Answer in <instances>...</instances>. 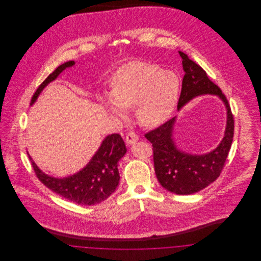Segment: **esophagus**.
<instances>
[{"instance_id":"obj_1","label":"esophagus","mask_w":261,"mask_h":261,"mask_svg":"<svg viewBox=\"0 0 261 261\" xmlns=\"http://www.w3.org/2000/svg\"><path fill=\"white\" fill-rule=\"evenodd\" d=\"M125 140H126V144L130 146V145H134L135 143L138 142L139 137H138L136 133H134V132H129V133L127 134Z\"/></svg>"}]
</instances>
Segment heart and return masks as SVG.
<instances>
[{"mask_svg": "<svg viewBox=\"0 0 261 261\" xmlns=\"http://www.w3.org/2000/svg\"><path fill=\"white\" fill-rule=\"evenodd\" d=\"M180 93V79L171 70L159 65L133 61L121 66L113 74L111 96L100 98L105 110L124 119V110L134 109L139 124L154 128L172 114Z\"/></svg>", "mask_w": 261, "mask_h": 261, "instance_id": "1", "label": "heart"}]
</instances>
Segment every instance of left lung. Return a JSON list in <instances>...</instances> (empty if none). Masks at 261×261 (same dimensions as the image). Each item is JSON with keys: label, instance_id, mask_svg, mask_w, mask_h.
Returning a JSON list of instances; mask_svg holds the SVG:
<instances>
[{"label": "left lung", "instance_id": "8db88e82", "mask_svg": "<svg viewBox=\"0 0 261 261\" xmlns=\"http://www.w3.org/2000/svg\"><path fill=\"white\" fill-rule=\"evenodd\" d=\"M179 55L185 75L178 112L197 97L213 95L221 99L227 115L223 139L215 149L202 154L186 152L177 147L173 137L176 116L145 135L152 144L154 171L161 185L176 195H191L204 189L219 177L233 142L234 119L220 88L211 82L206 72L186 54L179 50Z\"/></svg>", "mask_w": 261, "mask_h": 261}]
</instances>
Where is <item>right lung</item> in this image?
<instances>
[{
    "label": "right lung",
    "mask_w": 261,
    "mask_h": 261,
    "mask_svg": "<svg viewBox=\"0 0 261 261\" xmlns=\"http://www.w3.org/2000/svg\"><path fill=\"white\" fill-rule=\"evenodd\" d=\"M74 64V61H69L58 66L36 90L30 106L34 105L42 91L50 82L56 80L63 70ZM126 151L124 141L119 134L109 135L102 140L98 150L81 170L63 178L45 173L38 167L28 151L27 154L39 180L45 186L75 203L94 205L108 199L115 192L120 179L118 162L124 156Z\"/></svg>",
    "instance_id": "1"
}]
</instances>
